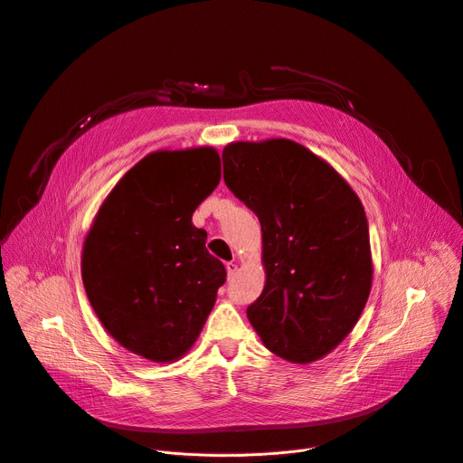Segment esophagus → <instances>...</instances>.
<instances>
[{
  "mask_svg": "<svg viewBox=\"0 0 463 463\" xmlns=\"http://www.w3.org/2000/svg\"><path fill=\"white\" fill-rule=\"evenodd\" d=\"M226 270H228V278H233L237 272V263H233V261L226 263Z\"/></svg>",
  "mask_w": 463,
  "mask_h": 463,
  "instance_id": "obj_1",
  "label": "esophagus"
}]
</instances>
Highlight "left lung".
Returning a JSON list of instances; mask_svg holds the SVG:
<instances>
[{"label": "left lung", "mask_w": 463, "mask_h": 463, "mask_svg": "<svg viewBox=\"0 0 463 463\" xmlns=\"http://www.w3.org/2000/svg\"><path fill=\"white\" fill-rule=\"evenodd\" d=\"M222 161L226 185L263 233L267 279L248 321L283 360L325 358L358 323L373 286L362 200L330 163L289 138L230 142Z\"/></svg>", "instance_id": "left-lung-1"}]
</instances>
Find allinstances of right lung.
Segmentation results:
<instances>
[{
    "mask_svg": "<svg viewBox=\"0 0 463 463\" xmlns=\"http://www.w3.org/2000/svg\"><path fill=\"white\" fill-rule=\"evenodd\" d=\"M221 182L211 146L157 150L129 168L101 202L81 252V278L103 328L156 364L196 343L226 281L224 265L193 224Z\"/></svg>",
    "mask_w": 463,
    "mask_h": 463,
    "instance_id": "add662e5",
    "label": "right lung"
}]
</instances>
